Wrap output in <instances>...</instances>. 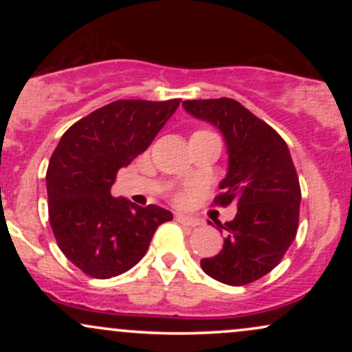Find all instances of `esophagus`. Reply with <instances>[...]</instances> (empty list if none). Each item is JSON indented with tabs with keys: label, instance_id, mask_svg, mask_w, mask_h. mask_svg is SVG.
Wrapping results in <instances>:
<instances>
[{
	"label": "esophagus",
	"instance_id": "1",
	"mask_svg": "<svg viewBox=\"0 0 352 352\" xmlns=\"http://www.w3.org/2000/svg\"><path fill=\"white\" fill-rule=\"evenodd\" d=\"M175 220L182 225H188V227H197V225H199V220L184 215V213H175Z\"/></svg>",
	"mask_w": 352,
	"mask_h": 352
}]
</instances>
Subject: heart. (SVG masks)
<instances>
[{
  "label": "heart",
  "instance_id": "b5f03b06",
  "mask_svg": "<svg viewBox=\"0 0 352 352\" xmlns=\"http://www.w3.org/2000/svg\"><path fill=\"white\" fill-rule=\"evenodd\" d=\"M175 201H177V204H184V201H185V193H177V195H175Z\"/></svg>",
  "mask_w": 352,
  "mask_h": 352
}]
</instances>
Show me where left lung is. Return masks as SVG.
I'll return each mask as SVG.
<instances>
[{"instance_id":"1","label":"left lung","mask_w":352,"mask_h":352,"mask_svg":"<svg viewBox=\"0 0 352 352\" xmlns=\"http://www.w3.org/2000/svg\"><path fill=\"white\" fill-rule=\"evenodd\" d=\"M182 106L223 134L228 172L213 201L221 207L233 201L238 208L232 221L218 223L227 233L223 248L204 258L201 270L225 285H248L272 272L296 236L301 188L292 153L273 127L238 100H184Z\"/></svg>"}]
</instances>
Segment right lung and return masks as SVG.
Listing matches in <instances>:
<instances>
[{"mask_svg":"<svg viewBox=\"0 0 352 352\" xmlns=\"http://www.w3.org/2000/svg\"><path fill=\"white\" fill-rule=\"evenodd\" d=\"M180 99L116 100L72 124L46 172L50 223L60 252L82 273L117 276L142 260L159 225L173 215L111 193L117 172L142 153Z\"/></svg>","mask_w":352,"mask_h":352,"instance_id":"right-lung-1","label":"right lung"}]
</instances>
